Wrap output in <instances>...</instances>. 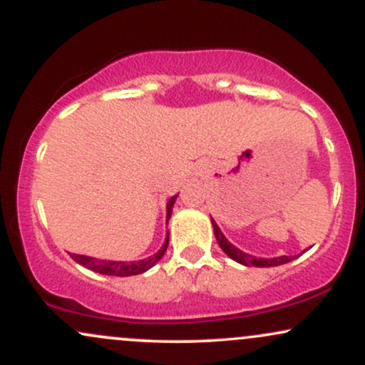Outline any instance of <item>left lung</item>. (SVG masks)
I'll list each match as a JSON object with an SVG mask.
<instances>
[{
	"label": "left lung",
	"mask_w": 365,
	"mask_h": 365,
	"mask_svg": "<svg viewBox=\"0 0 365 365\" xmlns=\"http://www.w3.org/2000/svg\"><path fill=\"white\" fill-rule=\"evenodd\" d=\"M212 221V226H215V235H216V240L217 244H220L221 249H223V252L226 255H230V257L233 259V261L244 264V266H255V267H271V266H279V264H287L293 261V259L297 257H290V255H282V257H274V259H261V257H254V255H249L245 252H242V250H238L235 245L230 244L228 240H226L223 233H221L220 226L215 223V220L211 217Z\"/></svg>",
	"instance_id": "obj_1"
}]
</instances>
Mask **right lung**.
<instances>
[{
  "label": "right lung",
  "mask_w": 365,
  "mask_h": 365,
  "mask_svg": "<svg viewBox=\"0 0 365 365\" xmlns=\"http://www.w3.org/2000/svg\"><path fill=\"white\" fill-rule=\"evenodd\" d=\"M175 199H177V195H173L168 200V207H166V209H168V215H166V217H168V220H170V216H171V209H173ZM168 242H170V235L166 237L165 245L161 247V250H159L158 254L150 255V257L142 259V261H137V262L99 261V259L87 257V255H78V254H72V259H73V261H77L78 264H82L83 267H89V269L96 271V273L111 274V276H133V274L144 273V271H148L149 267H153L154 264H156L159 259H161L163 255H165L166 249H168Z\"/></svg>",
  "instance_id": "right-lung-1"
}]
</instances>
